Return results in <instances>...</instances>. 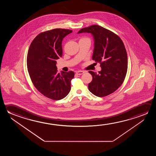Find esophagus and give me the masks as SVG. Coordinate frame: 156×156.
Here are the masks:
<instances>
[{"mask_svg":"<svg viewBox=\"0 0 156 156\" xmlns=\"http://www.w3.org/2000/svg\"><path fill=\"white\" fill-rule=\"evenodd\" d=\"M84 72H85L83 71H78L76 72V74L77 75H82L83 73H84Z\"/></svg>","mask_w":156,"mask_h":156,"instance_id":"esophagus-1","label":"esophagus"}]
</instances>
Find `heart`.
Listing matches in <instances>:
<instances>
[{
  "instance_id": "b5f03b06",
  "label": "heart",
  "mask_w": 156,
  "mask_h": 156,
  "mask_svg": "<svg viewBox=\"0 0 156 156\" xmlns=\"http://www.w3.org/2000/svg\"><path fill=\"white\" fill-rule=\"evenodd\" d=\"M83 39H88V38H83L82 39H80V40H83ZM88 40H89V39H88Z\"/></svg>"
}]
</instances>
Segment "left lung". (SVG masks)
Wrapping results in <instances>:
<instances>
[{
	"label": "left lung",
	"instance_id": "left-lung-1",
	"mask_svg": "<svg viewBox=\"0 0 156 156\" xmlns=\"http://www.w3.org/2000/svg\"><path fill=\"white\" fill-rule=\"evenodd\" d=\"M91 34L94 40L92 60L100 63L98 73L89 71L92 80L88 85L92 94L102 97L115 91L122 84L127 71V51L122 41L111 31L98 25L82 29L78 34Z\"/></svg>",
	"mask_w": 156,
	"mask_h": 156
}]
</instances>
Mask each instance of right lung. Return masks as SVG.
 Instances as JSON below:
<instances>
[{"label":"right lung","mask_w":156,"mask_h":156,"mask_svg":"<svg viewBox=\"0 0 156 156\" xmlns=\"http://www.w3.org/2000/svg\"><path fill=\"white\" fill-rule=\"evenodd\" d=\"M72 32L59 28L41 33L29 48L27 64L31 80L39 92L51 100H62L71 90L74 73H58L56 60L62 55L63 38Z\"/></svg>","instance_id":"right-lung-1"}]
</instances>
